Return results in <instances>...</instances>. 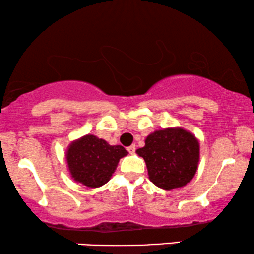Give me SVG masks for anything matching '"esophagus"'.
<instances>
[{
    "label": "esophagus",
    "mask_w": 254,
    "mask_h": 254,
    "mask_svg": "<svg viewBox=\"0 0 254 254\" xmlns=\"http://www.w3.org/2000/svg\"><path fill=\"white\" fill-rule=\"evenodd\" d=\"M135 149H136V148H135V144H131V146H129V147L127 148L128 153H129V154H134L135 153Z\"/></svg>",
    "instance_id": "1"
}]
</instances>
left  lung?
<instances>
[{
    "label": "left lung",
    "mask_w": 254,
    "mask_h": 254,
    "mask_svg": "<svg viewBox=\"0 0 254 254\" xmlns=\"http://www.w3.org/2000/svg\"><path fill=\"white\" fill-rule=\"evenodd\" d=\"M136 150L146 162L149 180L164 190L184 187L193 179L199 161V143L183 128L155 130Z\"/></svg>",
    "instance_id": "1"
}]
</instances>
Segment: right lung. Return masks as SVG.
<instances>
[{"mask_svg":"<svg viewBox=\"0 0 254 254\" xmlns=\"http://www.w3.org/2000/svg\"><path fill=\"white\" fill-rule=\"evenodd\" d=\"M127 154L123 146H111L95 135L87 134L71 142L65 156L75 182L98 188L111 180L120 159Z\"/></svg>","mask_w":254,"mask_h":254,"instance_id":"1","label":"right lung"}]
</instances>
